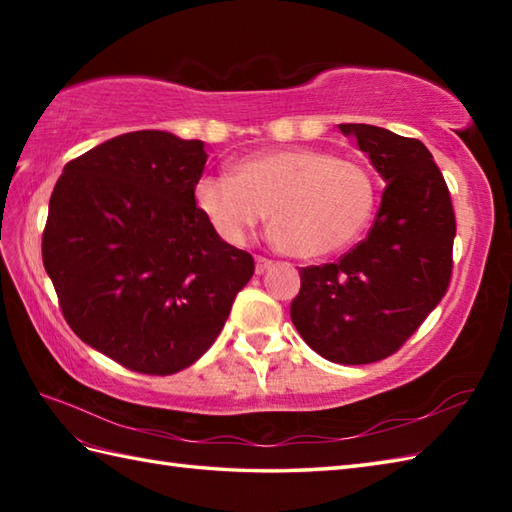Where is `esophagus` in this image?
Returning a JSON list of instances; mask_svg holds the SVG:
<instances>
[{
  "label": "esophagus",
  "instance_id": "34e87169",
  "mask_svg": "<svg viewBox=\"0 0 512 512\" xmlns=\"http://www.w3.org/2000/svg\"><path fill=\"white\" fill-rule=\"evenodd\" d=\"M270 266H273V262H270V259H266V257H255V273H257V275H264Z\"/></svg>",
  "mask_w": 512,
  "mask_h": 512
}]
</instances>
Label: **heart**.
Wrapping results in <instances>:
<instances>
[{"mask_svg":"<svg viewBox=\"0 0 512 512\" xmlns=\"http://www.w3.org/2000/svg\"><path fill=\"white\" fill-rule=\"evenodd\" d=\"M200 215L226 244L242 246L268 211L270 242L301 259L339 253L365 231L376 180L356 160L317 147L259 151L231 173H206L193 187Z\"/></svg>","mask_w":512,"mask_h":512,"instance_id":"b5f03b06","label":"heart"}]
</instances>
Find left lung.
<instances>
[{
	"mask_svg": "<svg viewBox=\"0 0 512 512\" xmlns=\"http://www.w3.org/2000/svg\"><path fill=\"white\" fill-rule=\"evenodd\" d=\"M387 182L372 231L336 264L301 268L290 317L314 352L341 365L394 354L449 288L455 215L431 151L389 129L343 123Z\"/></svg>",
	"mask_w": 512,
	"mask_h": 512,
	"instance_id": "8db88e82",
	"label": "left lung"
}]
</instances>
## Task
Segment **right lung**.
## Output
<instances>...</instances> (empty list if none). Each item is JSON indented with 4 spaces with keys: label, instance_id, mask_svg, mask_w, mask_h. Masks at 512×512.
Segmentation results:
<instances>
[{
    "label": "right lung",
    "instance_id": "1",
    "mask_svg": "<svg viewBox=\"0 0 512 512\" xmlns=\"http://www.w3.org/2000/svg\"><path fill=\"white\" fill-rule=\"evenodd\" d=\"M202 140L129 132L63 167L43 266L72 332L140 374H176L209 350L255 262L193 200Z\"/></svg>",
    "mask_w": 512,
    "mask_h": 512
}]
</instances>
